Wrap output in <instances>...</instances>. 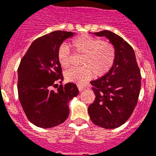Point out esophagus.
<instances>
[{
	"mask_svg": "<svg viewBox=\"0 0 156 156\" xmlns=\"http://www.w3.org/2000/svg\"><path fill=\"white\" fill-rule=\"evenodd\" d=\"M78 90H79V91H83V89L85 88V87L83 85H82V84H78Z\"/></svg>",
	"mask_w": 156,
	"mask_h": 156,
	"instance_id": "obj_1",
	"label": "esophagus"
}]
</instances>
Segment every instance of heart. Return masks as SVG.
Segmentation results:
<instances>
[{"instance_id":"1","label":"heart","mask_w":156,"mask_h":156,"mask_svg":"<svg viewBox=\"0 0 156 156\" xmlns=\"http://www.w3.org/2000/svg\"><path fill=\"white\" fill-rule=\"evenodd\" d=\"M71 46L77 54L83 55L82 67L71 68L66 71L65 76L69 82L83 84L92 78L102 77L113 66L116 52L113 45L107 41L88 35H83L72 40ZM56 58L61 67L67 68L71 64V52L63 44L59 47Z\"/></svg>"}]
</instances>
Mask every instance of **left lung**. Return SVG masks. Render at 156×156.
Returning a JSON list of instances; mask_svg holds the SVG:
<instances>
[{"mask_svg":"<svg viewBox=\"0 0 156 156\" xmlns=\"http://www.w3.org/2000/svg\"><path fill=\"white\" fill-rule=\"evenodd\" d=\"M92 34L106 37L113 45L116 56L111 69L97 80L90 82L95 99L88 107V113L96 126L104 129L117 128L127 121L138 103L140 70L133 48L122 38L110 30Z\"/></svg>","mask_w":156,"mask_h":156,"instance_id":"8db88e82","label":"left lung"}]
</instances>
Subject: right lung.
<instances>
[{
	"label": "right lung",
	"mask_w": 156,
	"mask_h": 156,
	"mask_svg": "<svg viewBox=\"0 0 156 156\" xmlns=\"http://www.w3.org/2000/svg\"><path fill=\"white\" fill-rule=\"evenodd\" d=\"M74 32L55 30L35 40L23 56L18 69V98L28 120L37 127L52 128L66 121L69 102L78 95L74 83L63 81L56 53ZM52 86H57L53 91Z\"/></svg>",
	"instance_id": "1"
}]
</instances>
